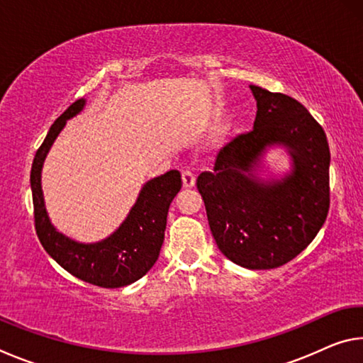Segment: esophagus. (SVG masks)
<instances>
[{"mask_svg": "<svg viewBox=\"0 0 363 363\" xmlns=\"http://www.w3.org/2000/svg\"><path fill=\"white\" fill-rule=\"evenodd\" d=\"M182 184L184 187H194L195 186V174L192 173V171H182Z\"/></svg>", "mask_w": 363, "mask_h": 363, "instance_id": "1", "label": "esophagus"}]
</instances>
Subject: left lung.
<instances>
[{
    "label": "left lung",
    "mask_w": 363,
    "mask_h": 363,
    "mask_svg": "<svg viewBox=\"0 0 363 363\" xmlns=\"http://www.w3.org/2000/svg\"><path fill=\"white\" fill-rule=\"evenodd\" d=\"M250 89L257 108L253 131L225 145L196 187L220 253L264 270L291 261L322 229L330 206V149L303 104L255 84ZM275 148L287 153L285 172H272L265 162Z\"/></svg>",
    "instance_id": "1"
}]
</instances>
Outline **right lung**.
<instances>
[{"mask_svg":"<svg viewBox=\"0 0 363 363\" xmlns=\"http://www.w3.org/2000/svg\"><path fill=\"white\" fill-rule=\"evenodd\" d=\"M86 99H78L49 128L46 139L36 152L30 186H32L35 227L46 253L77 279L102 288H120L143 279L157 262L164 240L171 201L182 187L181 173L171 169L147 181L123 223L99 242L84 243L65 235L49 218L41 171L49 150L67 121L83 112Z\"/></svg>","mask_w":363,"mask_h":363,"instance_id":"obj_1","label":"right lung"}]
</instances>
